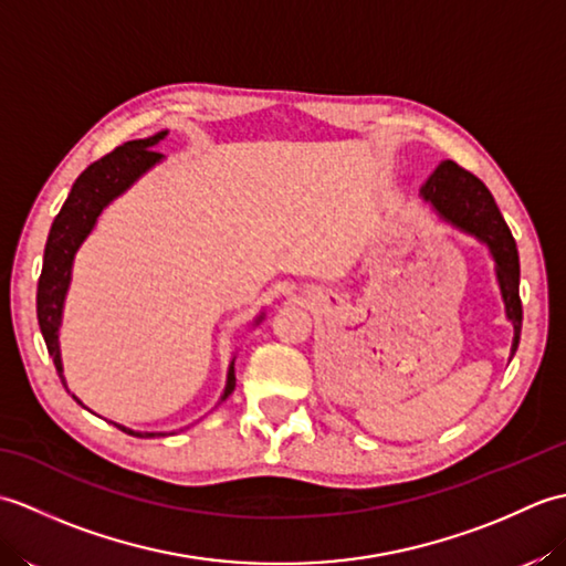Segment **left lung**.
Wrapping results in <instances>:
<instances>
[{
  "label": "left lung",
  "mask_w": 566,
  "mask_h": 566,
  "mask_svg": "<svg viewBox=\"0 0 566 566\" xmlns=\"http://www.w3.org/2000/svg\"><path fill=\"white\" fill-rule=\"evenodd\" d=\"M420 197L428 201L442 221L452 223L460 231L474 235L489 245L491 258L496 262V280L501 286L506 316L513 323V345L511 357L518 350L521 328H523V306H521V262L518 248L511 235V228L503 221L494 197L482 179L467 172L452 160H442L428 182L420 187Z\"/></svg>",
  "instance_id": "left-lung-1"
}]
</instances>
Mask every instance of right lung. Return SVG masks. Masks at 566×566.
Masks as SVG:
<instances>
[{
  "label": "right lung",
  "mask_w": 566,
  "mask_h": 566,
  "mask_svg": "<svg viewBox=\"0 0 566 566\" xmlns=\"http://www.w3.org/2000/svg\"><path fill=\"white\" fill-rule=\"evenodd\" d=\"M167 130H160L150 138L140 140H128L124 146H118L109 155H104L102 160L92 163L87 170H84L75 185H72L70 195L63 203V209L55 216L51 226V233H48V243L43 252V270L39 276V292H35V314H39V326L43 333V340L48 347V355L53 357V365L57 369V377L65 384L63 377V363H60V345H57V331L60 321H63V302L70 286V272H72V260H75V252L82 245V240L92 233L94 223H97L99 213L104 211L106 203H112L116 197H122L124 191L136 182V179L148 172L155 163L163 160V155L155 150L160 140H165ZM262 316L255 318L260 323ZM235 389V369L233 363L228 367V379L221 401ZM80 406L82 401L72 394ZM122 428L128 436L136 438H160L167 432H138L114 423Z\"/></svg>",
  "instance_id": "add662e5"
}]
</instances>
